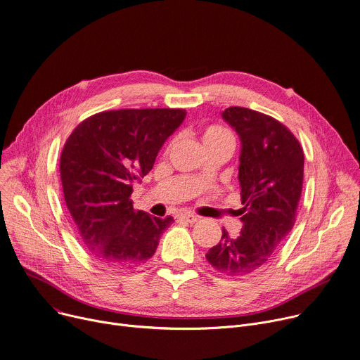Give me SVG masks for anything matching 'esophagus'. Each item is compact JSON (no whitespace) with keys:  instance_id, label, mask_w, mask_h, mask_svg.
Masks as SVG:
<instances>
[{"instance_id":"1","label":"esophagus","mask_w":360,"mask_h":360,"mask_svg":"<svg viewBox=\"0 0 360 360\" xmlns=\"http://www.w3.org/2000/svg\"><path fill=\"white\" fill-rule=\"evenodd\" d=\"M180 219L181 220H184V221H187V223H197L198 220H200V217H198V216H194V214H180Z\"/></svg>"}]
</instances>
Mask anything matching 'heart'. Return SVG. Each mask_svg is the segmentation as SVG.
Listing matches in <instances>:
<instances>
[{
    "instance_id": "heart-1",
    "label": "heart",
    "mask_w": 360,
    "mask_h": 360,
    "mask_svg": "<svg viewBox=\"0 0 360 360\" xmlns=\"http://www.w3.org/2000/svg\"><path fill=\"white\" fill-rule=\"evenodd\" d=\"M202 141L205 146H212V144H226L233 147V139L231 134L224 130L223 127L219 126H210L207 127L203 134H202Z\"/></svg>"
}]
</instances>
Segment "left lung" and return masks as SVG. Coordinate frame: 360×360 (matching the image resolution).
Instances as JSON below:
<instances>
[{
	"label": "left lung",
	"mask_w": 360,
	"mask_h": 360,
	"mask_svg": "<svg viewBox=\"0 0 360 360\" xmlns=\"http://www.w3.org/2000/svg\"><path fill=\"white\" fill-rule=\"evenodd\" d=\"M224 122L240 139V234L221 240L206 259L221 274L240 277L264 267L290 233L302 195L304 155L296 137L273 117L229 107Z\"/></svg>",
	"instance_id": "8db88e82"
}]
</instances>
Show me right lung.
Returning <instances> with one entry per match:
<instances>
[{
	"label": "right lung",
	"mask_w": 360,
	"mask_h": 360,
	"mask_svg": "<svg viewBox=\"0 0 360 360\" xmlns=\"http://www.w3.org/2000/svg\"><path fill=\"white\" fill-rule=\"evenodd\" d=\"M180 108L115 110L89 117L60 160L67 209L91 256L114 269L148 260L173 219L134 210L130 195L186 118Z\"/></svg>",
	"instance_id": "1"
}]
</instances>
